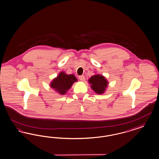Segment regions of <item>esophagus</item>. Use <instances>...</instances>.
<instances>
[{
	"label": "esophagus",
	"mask_w": 159,
	"mask_h": 159,
	"mask_svg": "<svg viewBox=\"0 0 159 159\" xmlns=\"http://www.w3.org/2000/svg\"><path fill=\"white\" fill-rule=\"evenodd\" d=\"M79 79L81 80V81H84L85 80V77L83 75H81V76H79Z\"/></svg>",
	"instance_id": "obj_1"
}]
</instances>
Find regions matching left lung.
<instances>
[{
    "instance_id": "1",
    "label": "left lung",
    "mask_w": 159,
    "mask_h": 159,
    "mask_svg": "<svg viewBox=\"0 0 159 159\" xmlns=\"http://www.w3.org/2000/svg\"><path fill=\"white\" fill-rule=\"evenodd\" d=\"M89 83L91 84L90 87L92 89L98 94L103 93L108 87L107 80L103 76L100 75L92 76L89 79Z\"/></svg>"
}]
</instances>
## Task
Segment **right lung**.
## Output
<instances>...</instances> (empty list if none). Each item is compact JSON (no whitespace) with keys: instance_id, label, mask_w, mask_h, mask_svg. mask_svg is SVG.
Instances as JSON below:
<instances>
[{"instance_id":"1","label":"right lung","mask_w":159,"mask_h":159,"mask_svg":"<svg viewBox=\"0 0 159 159\" xmlns=\"http://www.w3.org/2000/svg\"><path fill=\"white\" fill-rule=\"evenodd\" d=\"M76 77L73 75H67L63 71L59 73L57 77L53 79L50 83V87L54 89L60 95H65L75 82Z\"/></svg>"}]
</instances>
